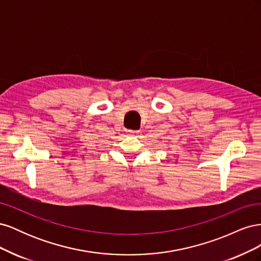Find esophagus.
Here are the masks:
<instances>
[{
    "label": "esophagus",
    "instance_id": "34e87169",
    "mask_svg": "<svg viewBox=\"0 0 261 261\" xmlns=\"http://www.w3.org/2000/svg\"><path fill=\"white\" fill-rule=\"evenodd\" d=\"M127 133H128V135H132V136H136L139 132H138V130H133V129H128V130H127Z\"/></svg>",
    "mask_w": 261,
    "mask_h": 261
}]
</instances>
